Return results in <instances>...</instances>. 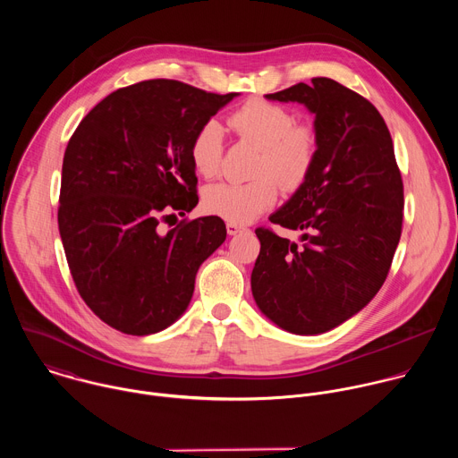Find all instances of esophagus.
<instances>
[{"label": "esophagus", "mask_w": 458, "mask_h": 458, "mask_svg": "<svg viewBox=\"0 0 458 458\" xmlns=\"http://www.w3.org/2000/svg\"><path fill=\"white\" fill-rule=\"evenodd\" d=\"M244 228L242 226H239V225H233V223H228L226 225V232H228V235H237V233H241Z\"/></svg>", "instance_id": "esophagus-1"}]
</instances>
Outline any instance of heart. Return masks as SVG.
I'll list each match as a JSON object with an SVG mask.
<instances>
[{
  "instance_id": "obj_1",
  "label": "heart",
  "mask_w": 458,
  "mask_h": 458,
  "mask_svg": "<svg viewBox=\"0 0 458 458\" xmlns=\"http://www.w3.org/2000/svg\"><path fill=\"white\" fill-rule=\"evenodd\" d=\"M228 123L242 141L259 147L253 168L257 179L205 188L203 208L226 223L248 225L277 201V182L293 191L308 181L318 156V132L311 123H297L290 108L263 99L246 101ZM223 152V126L214 119L203 123L190 141L193 170L205 179L216 177Z\"/></svg>"
}]
</instances>
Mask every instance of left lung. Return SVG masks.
<instances>
[{"label": "left lung", "instance_id": "8db88e82", "mask_svg": "<svg viewBox=\"0 0 458 458\" xmlns=\"http://www.w3.org/2000/svg\"><path fill=\"white\" fill-rule=\"evenodd\" d=\"M315 114L318 156L308 181L270 216L301 242L257 228L251 293L279 328L318 335L359 313L384 284L401 232L404 186L378 110L330 78L276 94Z\"/></svg>", "mask_w": 458, "mask_h": 458}]
</instances>
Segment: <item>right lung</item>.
Here are the masks:
<instances>
[{
	"label": "right lung",
	"mask_w": 458,
	"mask_h": 458,
	"mask_svg": "<svg viewBox=\"0 0 458 458\" xmlns=\"http://www.w3.org/2000/svg\"><path fill=\"white\" fill-rule=\"evenodd\" d=\"M235 96L175 80L119 89L80 123L63 157L57 225L87 306L128 335L157 334L188 308L195 274L225 242L221 217L161 223L198 205L190 141Z\"/></svg>",
	"instance_id": "add662e5"
}]
</instances>
